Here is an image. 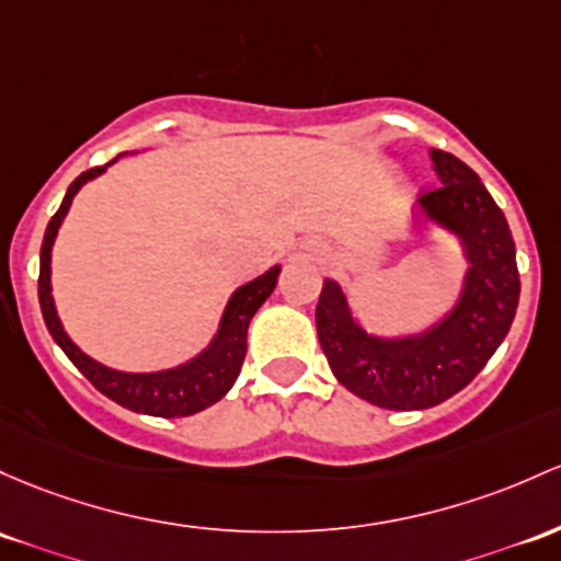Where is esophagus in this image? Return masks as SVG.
<instances>
[{
  "label": "esophagus",
  "mask_w": 561,
  "mask_h": 561,
  "mask_svg": "<svg viewBox=\"0 0 561 561\" xmlns=\"http://www.w3.org/2000/svg\"><path fill=\"white\" fill-rule=\"evenodd\" d=\"M309 252L311 255H319V248H309Z\"/></svg>",
  "instance_id": "obj_1"
}]
</instances>
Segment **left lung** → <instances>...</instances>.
Instances as JSON below:
<instances>
[{
    "label": "left lung",
    "instance_id": "8db88e82",
    "mask_svg": "<svg viewBox=\"0 0 561 561\" xmlns=\"http://www.w3.org/2000/svg\"><path fill=\"white\" fill-rule=\"evenodd\" d=\"M442 186L417 199L408 231L423 226L453 237L466 268L458 293L428 324L375 332L337 279H324L317 332L330 370L365 402L383 410L436 408L477 378L514 322L519 304L514 237L506 215L469 164L431 149Z\"/></svg>",
    "mask_w": 561,
    "mask_h": 561
}]
</instances>
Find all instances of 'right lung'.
<instances>
[{
  "mask_svg": "<svg viewBox=\"0 0 561 561\" xmlns=\"http://www.w3.org/2000/svg\"><path fill=\"white\" fill-rule=\"evenodd\" d=\"M122 157H127V153H119V157L111 159L103 168H92L88 172H82V175L71 183L69 191H66L58 213H55L50 224H47L45 242H42L39 252L42 317H45V324L47 330H50L53 341L64 348V354L77 365V370L82 373L98 391L106 393L108 399H114L116 404H122V408L133 412H140V415L153 417L196 415V412L220 402V399L231 391V386L237 383L244 354H248V328L257 309H261V306L266 304L268 295L274 293L282 263H274V266L263 271L261 276L244 282L242 287H237V290L231 293L210 343H207L196 356L181 362V365L162 367V370L130 373L116 370V367H108L103 365V362L92 359L90 354H84V351L71 341V335L66 332L64 322H60L58 317V306H55L53 298V248L55 239H58L60 226H64L66 215L71 210L73 196L82 191L84 183L101 178L103 172H106L114 162H119Z\"/></svg>",
  "mask_w": 561,
  "mask_h": 561,
  "instance_id": "1",
  "label": "right lung"
}]
</instances>
